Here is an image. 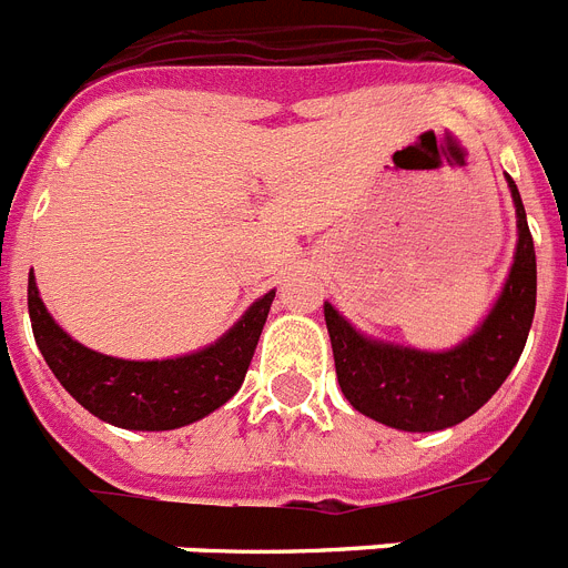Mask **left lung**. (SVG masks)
Segmentation results:
<instances>
[{
	"mask_svg": "<svg viewBox=\"0 0 568 568\" xmlns=\"http://www.w3.org/2000/svg\"><path fill=\"white\" fill-rule=\"evenodd\" d=\"M506 183L517 215L515 261L471 336L448 351H419L356 331L324 302L338 385L358 414L410 434L443 430L477 414L515 371L535 318L537 261L517 183L508 174Z\"/></svg>",
	"mask_w": 568,
	"mask_h": 568,
	"instance_id": "1",
	"label": "left lung"
}]
</instances>
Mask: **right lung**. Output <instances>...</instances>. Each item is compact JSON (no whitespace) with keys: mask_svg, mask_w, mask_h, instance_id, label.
Listing matches in <instances>:
<instances>
[{"mask_svg":"<svg viewBox=\"0 0 568 568\" xmlns=\"http://www.w3.org/2000/svg\"><path fill=\"white\" fill-rule=\"evenodd\" d=\"M275 290L246 307L230 331L201 351L172 358H118L68 336L28 275V313L51 373L82 408L125 430H174L210 416L237 394L264 331Z\"/></svg>","mask_w":568,"mask_h":568,"instance_id":"obj_1","label":"right lung"}]
</instances>
